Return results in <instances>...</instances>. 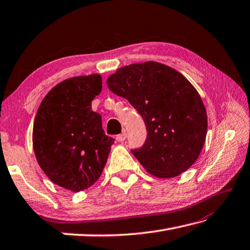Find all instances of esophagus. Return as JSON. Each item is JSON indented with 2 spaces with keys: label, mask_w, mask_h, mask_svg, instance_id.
Returning a JSON list of instances; mask_svg holds the SVG:
<instances>
[{
  "label": "esophagus",
  "mask_w": 250,
  "mask_h": 250,
  "mask_svg": "<svg viewBox=\"0 0 250 250\" xmlns=\"http://www.w3.org/2000/svg\"><path fill=\"white\" fill-rule=\"evenodd\" d=\"M126 139V132H123V134H120L116 136V140L119 142H123Z\"/></svg>",
  "instance_id": "1"
}]
</instances>
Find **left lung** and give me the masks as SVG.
Returning a JSON list of instances; mask_svg holds the SVG:
<instances>
[{"label": "left lung", "instance_id": "obj_1", "mask_svg": "<svg viewBox=\"0 0 250 250\" xmlns=\"http://www.w3.org/2000/svg\"><path fill=\"white\" fill-rule=\"evenodd\" d=\"M106 85L145 121V145L131 152L147 172L174 178L194 164L206 139L207 114L200 94L185 76L146 61L118 69Z\"/></svg>", "mask_w": 250, "mask_h": 250}]
</instances>
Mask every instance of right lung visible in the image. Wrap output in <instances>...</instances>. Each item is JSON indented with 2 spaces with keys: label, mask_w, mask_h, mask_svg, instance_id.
<instances>
[{
  "label": "right lung",
  "mask_w": 250,
  "mask_h": 250,
  "mask_svg": "<svg viewBox=\"0 0 250 250\" xmlns=\"http://www.w3.org/2000/svg\"><path fill=\"white\" fill-rule=\"evenodd\" d=\"M101 89L99 74L67 79L48 91L35 115L32 142L39 165L69 191H83L99 179L114 144L100 114L91 110Z\"/></svg>",
  "instance_id": "1"
}]
</instances>
